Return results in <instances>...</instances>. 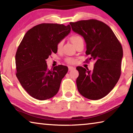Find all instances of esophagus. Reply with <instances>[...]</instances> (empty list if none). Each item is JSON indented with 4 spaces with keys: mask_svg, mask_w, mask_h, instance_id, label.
I'll return each mask as SVG.
<instances>
[{
    "mask_svg": "<svg viewBox=\"0 0 133 133\" xmlns=\"http://www.w3.org/2000/svg\"><path fill=\"white\" fill-rule=\"evenodd\" d=\"M75 68L74 67H72V66H69V71H71V70H73L75 69Z\"/></svg>",
    "mask_w": 133,
    "mask_h": 133,
    "instance_id": "obj_1",
    "label": "esophagus"
}]
</instances>
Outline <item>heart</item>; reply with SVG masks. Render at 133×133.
I'll list each match as a JSON object with an SVG mask.
<instances>
[{
  "mask_svg": "<svg viewBox=\"0 0 133 133\" xmlns=\"http://www.w3.org/2000/svg\"><path fill=\"white\" fill-rule=\"evenodd\" d=\"M70 40L72 43L75 45V46L78 43H80L81 42H83L82 37H81L80 35H78L77 34H74L72 35L70 37ZM63 44V40H60V42H58V43L57 44V49L58 51L61 50ZM76 61V59L71 57H67L66 59V62L67 63H70V64L75 63Z\"/></svg>",
  "mask_w": 133,
  "mask_h": 133,
  "instance_id": "obj_1",
  "label": "heart"
}]
</instances>
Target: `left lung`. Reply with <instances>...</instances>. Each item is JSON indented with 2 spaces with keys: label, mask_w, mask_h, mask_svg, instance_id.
Masks as SVG:
<instances>
[{
  "label": "left lung",
  "mask_w": 133,
  "mask_h": 133,
  "mask_svg": "<svg viewBox=\"0 0 133 133\" xmlns=\"http://www.w3.org/2000/svg\"><path fill=\"white\" fill-rule=\"evenodd\" d=\"M75 32L86 43V60L95 61L93 71L76 67L79 76L76 80L78 91L90 100H98L107 96L115 86L121 75L122 46L111 29L96 19L70 23Z\"/></svg>",
  "instance_id": "left-lung-1"
}]
</instances>
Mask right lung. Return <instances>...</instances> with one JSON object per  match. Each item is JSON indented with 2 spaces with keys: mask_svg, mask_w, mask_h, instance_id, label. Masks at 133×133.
Masks as SVG:
<instances>
[{
  "mask_svg": "<svg viewBox=\"0 0 133 133\" xmlns=\"http://www.w3.org/2000/svg\"><path fill=\"white\" fill-rule=\"evenodd\" d=\"M62 24L42 23L27 31L16 53V77L32 97L40 100L55 96L68 67L58 65L49 70L46 60L57 51V44L70 32Z\"/></svg>",
  "mask_w": 133,
  "mask_h": 133,
  "instance_id": "add662e5",
  "label": "right lung"
}]
</instances>
